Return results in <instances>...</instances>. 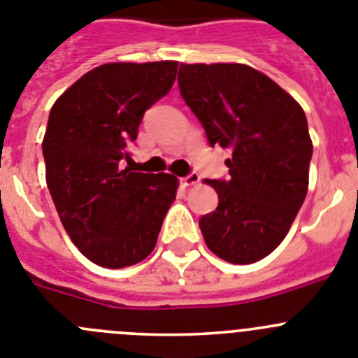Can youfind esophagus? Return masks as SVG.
Instances as JSON below:
<instances>
[{"instance_id": "obj_1", "label": "esophagus", "mask_w": 358, "mask_h": 358, "mask_svg": "<svg viewBox=\"0 0 358 358\" xmlns=\"http://www.w3.org/2000/svg\"><path fill=\"white\" fill-rule=\"evenodd\" d=\"M181 181H182V185H185V186H193V185H196V182L201 181V176H199L196 172H192V173H188L186 177H182Z\"/></svg>"}]
</instances>
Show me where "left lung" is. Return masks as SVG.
Wrapping results in <instances>:
<instances>
[{
    "mask_svg": "<svg viewBox=\"0 0 358 358\" xmlns=\"http://www.w3.org/2000/svg\"><path fill=\"white\" fill-rule=\"evenodd\" d=\"M179 90L209 145L231 149L229 179H206L218 208L199 220L209 250L261 261L286 238L309 188L313 142L300 104L243 64H181Z\"/></svg>",
    "mask_w": 358,
    "mask_h": 358,
    "instance_id": "left-lung-1",
    "label": "left lung"
}]
</instances>
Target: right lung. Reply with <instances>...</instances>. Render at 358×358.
<instances>
[{
    "label": "right lung",
    "instance_id": "obj_1",
    "mask_svg": "<svg viewBox=\"0 0 358 358\" xmlns=\"http://www.w3.org/2000/svg\"><path fill=\"white\" fill-rule=\"evenodd\" d=\"M176 74L177 62L104 64L51 108L42 142L49 193L72 243L103 268L143 261L176 199L177 177L120 166Z\"/></svg>",
    "mask_w": 358,
    "mask_h": 358
}]
</instances>
